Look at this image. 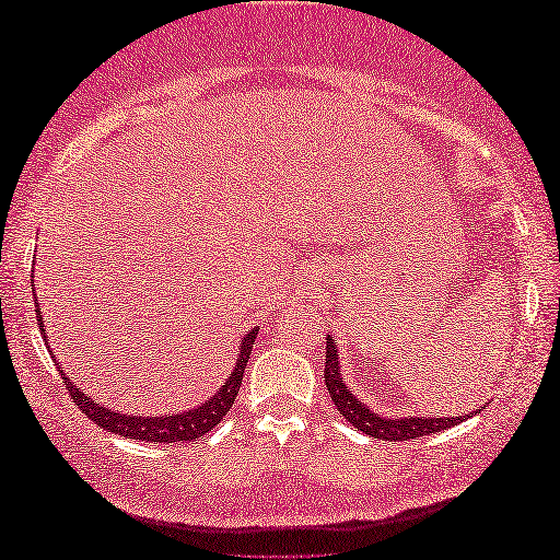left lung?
<instances>
[{
	"mask_svg": "<svg viewBox=\"0 0 560 560\" xmlns=\"http://www.w3.org/2000/svg\"><path fill=\"white\" fill-rule=\"evenodd\" d=\"M339 353H336V343L331 336L326 339V388L331 394V401L339 408L341 416L351 425H357L359 431L369 433L374 439H386V441H408V439H421L429 436V433H436L443 429H451V425L460 423V419H388V416H378L369 411V406H363L357 396L349 392V386L341 381L339 374Z\"/></svg>",
	"mask_w": 560,
	"mask_h": 560,
	"instance_id": "1",
	"label": "left lung"
}]
</instances>
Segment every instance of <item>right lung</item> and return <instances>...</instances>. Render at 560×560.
I'll use <instances>...</instances> for the list:
<instances>
[{"label": "right lung", "mask_w": 560, "mask_h": 560, "mask_svg": "<svg viewBox=\"0 0 560 560\" xmlns=\"http://www.w3.org/2000/svg\"><path fill=\"white\" fill-rule=\"evenodd\" d=\"M34 301H37V296H34ZM37 314H39V304H37ZM37 322L42 326V316L37 318ZM256 331H259V328H254V331L246 334V339L242 343V353H238V361H236V369L232 371V376L226 378V384L221 386V392H217L214 398H209L203 406L194 408V411H186V413H176V416L114 413L112 408L94 404L92 398H89L82 388H77L65 374H61V381H65L67 392H69V396H72V401L79 406V411H82L86 419H92L96 425H102L104 431L119 433V436H127V439L152 441V443H186V441L201 439L203 433H209L221 419H224L229 408H232L234 398L238 394V386H242L246 361H248V357H252Z\"/></svg>", "instance_id": "obj_1"}]
</instances>
